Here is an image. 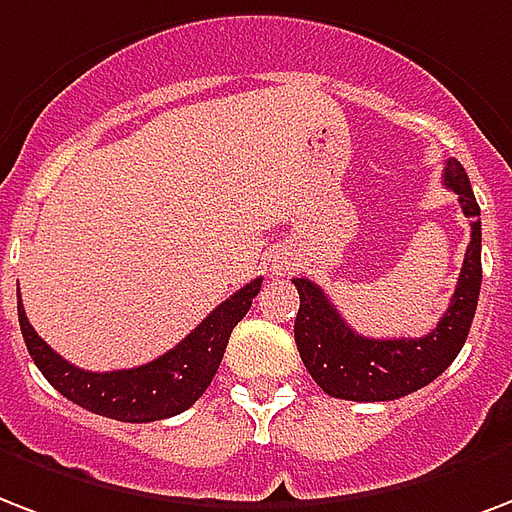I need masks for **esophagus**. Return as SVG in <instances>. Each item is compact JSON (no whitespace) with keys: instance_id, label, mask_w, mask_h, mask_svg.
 <instances>
[{"instance_id":"1","label":"esophagus","mask_w":512,"mask_h":512,"mask_svg":"<svg viewBox=\"0 0 512 512\" xmlns=\"http://www.w3.org/2000/svg\"><path fill=\"white\" fill-rule=\"evenodd\" d=\"M271 268H273V276H276V279H282V276H290V273L298 268V257L292 255V252H282V255L273 257Z\"/></svg>"}]
</instances>
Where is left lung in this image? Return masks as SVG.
Returning <instances> with one entry per match:
<instances>
[{
    "instance_id": "obj_1",
    "label": "left lung",
    "mask_w": 512,
    "mask_h": 512,
    "mask_svg": "<svg viewBox=\"0 0 512 512\" xmlns=\"http://www.w3.org/2000/svg\"><path fill=\"white\" fill-rule=\"evenodd\" d=\"M443 182L454 190L462 212L470 217V244L454 298L438 327L424 338H365L354 333L319 284L292 279L300 308L295 317V343L300 360L322 392L338 400L384 403L432 384L462 351L481 295V206L475 201L467 171L459 161H446Z\"/></svg>"
}]
</instances>
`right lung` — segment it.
Segmentation results:
<instances>
[{
	"instance_id": "1",
	"label": "right lung",
	"mask_w": 512,
	"mask_h": 512,
	"mask_svg": "<svg viewBox=\"0 0 512 512\" xmlns=\"http://www.w3.org/2000/svg\"><path fill=\"white\" fill-rule=\"evenodd\" d=\"M260 284L263 279H255L239 292H233L193 333L182 338L174 349L161 354L158 360L139 368L109 370V373L74 368L72 362H66L61 354L50 349L29 325L21 295H18V319L31 360L66 400L107 419L144 424L187 411L209 389L214 373L220 368L230 333L247 317L252 298L260 292Z\"/></svg>"
}]
</instances>
